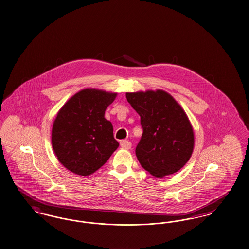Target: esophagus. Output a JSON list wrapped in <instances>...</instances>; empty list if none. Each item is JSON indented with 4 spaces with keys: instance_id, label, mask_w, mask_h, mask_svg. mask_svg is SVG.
<instances>
[{
    "instance_id": "1",
    "label": "esophagus",
    "mask_w": 249,
    "mask_h": 249,
    "mask_svg": "<svg viewBox=\"0 0 249 249\" xmlns=\"http://www.w3.org/2000/svg\"><path fill=\"white\" fill-rule=\"evenodd\" d=\"M120 145H121L122 148L126 149V150H129V149H131V147H132L131 142L128 141H122L120 142Z\"/></svg>"
}]
</instances>
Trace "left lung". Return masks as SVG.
Returning a JSON list of instances; mask_svg holds the SVG:
<instances>
[{
	"mask_svg": "<svg viewBox=\"0 0 249 249\" xmlns=\"http://www.w3.org/2000/svg\"><path fill=\"white\" fill-rule=\"evenodd\" d=\"M141 116L143 134L136 148L141 166L156 178L178 172L192 156L195 134L183 108L162 90L126 93Z\"/></svg>",
	"mask_w": 249,
	"mask_h": 249,
	"instance_id": "8db88e82",
	"label": "left lung"
}]
</instances>
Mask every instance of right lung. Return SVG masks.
<instances>
[{
	"mask_svg": "<svg viewBox=\"0 0 249 249\" xmlns=\"http://www.w3.org/2000/svg\"><path fill=\"white\" fill-rule=\"evenodd\" d=\"M117 93L87 88L59 109L52 128V146L58 161L80 176L96 172L118 148L105 110Z\"/></svg>",
	"mask_w": 249,
	"mask_h": 249,
	"instance_id": "right-lung-1",
	"label": "right lung"
}]
</instances>
